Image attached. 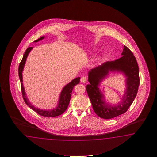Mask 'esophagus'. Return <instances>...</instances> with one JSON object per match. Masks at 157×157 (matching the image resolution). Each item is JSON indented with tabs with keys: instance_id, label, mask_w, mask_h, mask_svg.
I'll return each instance as SVG.
<instances>
[{
	"instance_id": "esophagus-1",
	"label": "esophagus",
	"mask_w": 157,
	"mask_h": 157,
	"mask_svg": "<svg viewBox=\"0 0 157 157\" xmlns=\"http://www.w3.org/2000/svg\"><path fill=\"white\" fill-rule=\"evenodd\" d=\"M86 78L85 77H81V82L82 83H86Z\"/></svg>"
}]
</instances>
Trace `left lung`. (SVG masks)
<instances>
[{"instance_id": "obj_1", "label": "left lung", "mask_w": 157, "mask_h": 157, "mask_svg": "<svg viewBox=\"0 0 157 157\" xmlns=\"http://www.w3.org/2000/svg\"><path fill=\"white\" fill-rule=\"evenodd\" d=\"M121 56L119 59L104 62L88 72L90 83L87 85V93L94 112L101 118L110 119L124 113L133 103L137 93L140 80L136 58L125 45ZM109 72L122 73L126 77V89L122 100L117 105H110L106 103L104 95L98 87Z\"/></svg>"}]
</instances>
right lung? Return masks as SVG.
<instances>
[{"mask_svg":"<svg viewBox=\"0 0 157 157\" xmlns=\"http://www.w3.org/2000/svg\"><path fill=\"white\" fill-rule=\"evenodd\" d=\"M45 36L41 37L39 39L34 41V43H36L40 40H43L44 39ZM33 47H29L27 49L25 53L24 54L22 59L21 62L20 66L18 67V75L19 78L21 81V91L22 94V97L25 100V102L26 103L27 105L30 107L32 109L35 111L37 113L39 114L41 116L44 117H52L58 116L60 114L63 113L64 111L67 109L68 104L70 101L71 94L72 92V90L74 86H76L77 84L80 83V77H77L72 80L70 83H68L66 85L64 86L62 90L60 92V95L59 97L58 103L57 104V107L53 109L50 110H44L42 109L38 108L36 107H34L32 104H31L29 99L27 97L25 91L24 85H23V77H22V72L24 70V66L26 63L27 58L28 57L30 52L33 49Z\"/></svg>","mask_w":157,"mask_h":157,"instance_id":"add662e5","label":"right lung"}]
</instances>
